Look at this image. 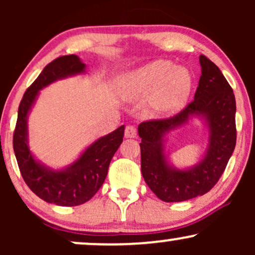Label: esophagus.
Masks as SVG:
<instances>
[{
    "label": "esophagus",
    "instance_id": "34e87169",
    "mask_svg": "<svg viewBox=\"0 0 255 255\" xmlns=\"http://www.w3.org/2000/svg\"><path fill=\"white\" fill-rule=\"evenodd\" d=\"M125 136L126 137H129V139H131V137H135L136 136V129L135 128L133 127V126H127L125 129Z\"/></svg>",
    "mask_w": 255,
    "mask_h": 255
}]
</instances>
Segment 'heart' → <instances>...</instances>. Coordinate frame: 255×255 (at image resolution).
<instances>
[{
  "mask_svg": "<svg viewBox=\"0 0 255 255\" xmlns=\"http://www.w3.org/2000/svg\"><path fill=\"white\" fill-rule=\"evenodd\" d=\"M193 79L186 67L170 61L154 60L121 74L116 81L120 97L135 101L144 97V110L150 116H168L186 105Z\"/></svg>",
  "mask_w": 255,
  "mask_h": 255,
  "instance_id": "b5f03b06",
  "label": "heart"
}]
</instances>
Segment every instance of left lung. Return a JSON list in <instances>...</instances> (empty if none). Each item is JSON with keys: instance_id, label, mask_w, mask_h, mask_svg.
I'll list each match as a JSON object with an SVG mask.
<instances>
[{"instance_id": "obj_1", "label": "left lung", "mask_w": 255, "mask_h": 255, "mask_svg": "<svg viewBox=\"0 0 255 255\" xmlns=\"http://www.w3.org/2000/svg\"><path fill=\"white\" fill-rule=\"evenodd\" d=\"M201 75L194 101L174 118L141 122V172L160 200L177 203L204 195L218 182L236 145V102L233 89L212 61L200 55ZM194 118L207 129L208 145L195 165L177 168L171 163L166 144L172 131Z\"/></svg>"}]
</instances>
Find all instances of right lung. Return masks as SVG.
I'll use <instances>...</instances> for the list:
<instances>
[{
  "mask_svg": "<svg viewBox=\"0 0 255 255\" xmlns=\"http://www.w3.org/2000/svg\"><path fill=\"white\" fill-rule=\"evenodd\" d=\"M86 64L77 55H67L50 62L26 90L17 110L13 147L17 165L26 184L34 194L49 204L78 206L89 201L99 191L107 177L111 158L122 144L125 126L98 137L63 168H51L40 162L30 148L28 115L39 92L62 79L85 74Z\"/></svg>",
  "mask_w": 255,
  "mask_h": 255,
  "instance_id": "right-lung-1",
  "label": "right lung"
}]
</instances>
